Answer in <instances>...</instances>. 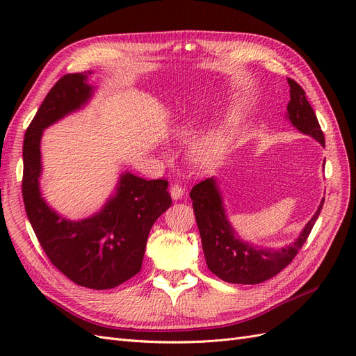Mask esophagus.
<instances>
[{"mask_svg":"<svg viewBox=\"0 0 356 356\" xmlns=\"http://www.w3.org/2000/svg\"><path fill=\"white\" fill-rule=\"evenodd\" d=\"M169 191H170L172 199H175V200H178V199H181L182 196H184V188H182V187L178 186V184H172L170 188H169Z\"/></svg>","mask_w":356,"mask_h":356,"instance_id":"1","label":"esophagus"}]
</instances>
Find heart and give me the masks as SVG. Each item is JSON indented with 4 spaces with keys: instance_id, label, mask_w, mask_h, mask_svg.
<instances>
[{
    "instance_id": "1",
    "label": "heart",
    "mask_w": 356,
    "mask_h": 356,
    "mask_svg": "<svg viewBox=\"0 0 356 356\" xmlns=\"http://www.w3.org/2000/svg\"><path fill=\"white\" fill-rule=\"evenodd\" d=\"M229 148V136L224 131H213L193 144L190 157L200 166H212L225 154Z\"/></svg>"
}]
</instances>
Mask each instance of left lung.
Here are the masks:
<instances>
[{
    "label": "left lung",
    "instance_id": "obj_1",
    "mask_svg": "<svg viewBox=\"0 0 356 356\" xmlns=\"http://www.w3.org/2000/svg\"><path fill=\"white\" fill-rule=\"evenodd\" d=\"M289 84L288 117L300 132L314 136L325 145L324 132L319 126L316 114L312 108L306 92L293 79H286ZM193 211L202 238V248L208 268L224 282L255 285L281 273L294 260V257L306 243L309 234L319 217L324 200L318 211L307 222L300 238L282 250H260L242 242L225 217L220 191L213 178H208L190 191Z\"/></svg>",
    "mask_w": 356,
    "mask_h": 356
}]
</instances>
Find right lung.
<instances>
[{
    "mask_svg": "<svg viewBox=\"0 0 356 356\" xmlns=\"http://www.w3.org/2000/svg\"><path fill=\"white\" fill-rule=\"evenodd\" d=\"M89 74L60 77L29 123L24 139L22 196L28 220L50 263L80 286L110 289L141 270L148 233L172 199L166 179L148 181L127 172L105 208L83 221L59 217L42 200L38 187L42 129L88 102Z\"/></svg>",
    "mask_w": 356,
    "mask_h": 356,
    "instance_id": "1",
    "label": "right lung"
}]
</instances>
